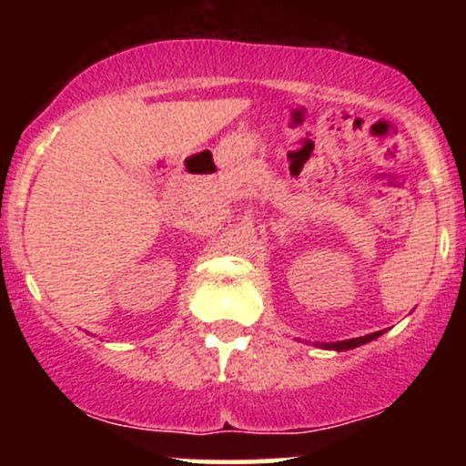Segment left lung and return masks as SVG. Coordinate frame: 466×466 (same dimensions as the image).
Returning <instances> with one entry per match:
<instances>
[{"instance_id":"8db88e82","label":"left lung","mask_w":466,"mask_h":466,"mask_svg":"<svg viewBox=\"0 0 466 466\" xmlns=\"http://www.w3.org/2000/svg\"><path fill=\"white\" fill-rule=\"evenodd\" d=\"M379 335H381V330H379V333H370V335H363V337H355V339L335 341V344H322V349H329V350H350V349H357V346L366 344V341L377 339Z\"/></svg>"}]
</instances>
